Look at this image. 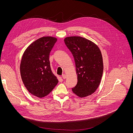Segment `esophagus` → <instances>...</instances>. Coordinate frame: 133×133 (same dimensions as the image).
Masks as SVG:
<instances>
[{"label":"esophagus","mask_w":133,"mask_h":133,"mask_svg":"<svg viewBox=\"0 0 133 133\" xmlns=\"http://www.w3.org/2000/svg\"><path fill=\"white\" fill-rule=\"evenodd\" d=\"M62 78L64 79H65L66 78V75H65V74H62Z\"/></svg>","instance_id":"obj_1"}]
</instances>
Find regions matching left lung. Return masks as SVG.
<instances>
[{
    "instance_id": "obj_1",
    "label": "left lung",
    "mask_w": 133,
    "mask_h": 133,
    "mask_svg": "<svg viewBox=\"0 0 133 133\" xmlns=\"http://www.w3.org/2000/svg\"><path fill=\"white\" fill-rule=\"evenodd\" d=\"M65 43L74 57L78 82L72 91L83 97L94 93L98 88L103 74L101 52L93 42L81 37L65 38Z\"/></svg>"
}]
</instances>
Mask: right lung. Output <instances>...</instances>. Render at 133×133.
Masks as SVG:
<instances>
[{"label":"right lung","instance_id":"right-lung-1","mask_svg":"<svg viewBox=\"0 0 133 133\" xmlns=\"http://www.w3.org/2000/svg\"><path fill=\"white\" fill-rule=\"evenodd\" d=\"M57 41L52 37L37 39L26 48L21 60L20 74L25 87L31 94L40 98L47 95L58 83L49 60Z\"/></svg>","mask_w":133,"mask_h":133}]
</instances>
